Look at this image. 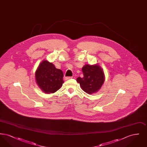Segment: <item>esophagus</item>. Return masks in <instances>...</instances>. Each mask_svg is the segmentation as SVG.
<instances>
[{"instance_id":"obj_1","label":"esophagus","mask_w":147,"mask_h":147,"mask_svg":"<svg viewBox=\"0 0 147 147\" xmlns=\"http://www.w3.org/2000/svg\"><path fill=\"white\" fill-rule=\"evenodd\" d=\"M72 78H73L72 77H65V80H69V79H71Z\"/></svg>"}]
</instances>
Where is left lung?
<instances>
[{
    "label": "left lung",
    "mask_w": 147,
    "mask_h": 147,
    "mask_svg": "<svg viewBox=\"0 0 147 147\" xmlns=\"http://www.w3.org/2000/svg\"><path fill=\"white\" fill-rule=\"evenodd\" d=\"M83 77L77 78L82 90L89 94L96 92L101 88L105 81L102 69L98 64H86L82 68Z\"/></svg>",
    "instance_id": "obj_1"
}]
</instances>
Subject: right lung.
<instances>
[{
	"instance_id": "1",
	"label": "right lung",
	"mask_w": 147,
	"mask_h": 147,
	"mask_svg": "<svg viewBox=\"0 0 147 147\" xmlns=\"http://www.w3.org/2000/svg\"><path fill=\"white\" fill-rule=\"evenodd\" d=\"M63 71L46 60L40 64L35 72L36 82L42 91L47 94L54 93L64 83Z\"/></svg>"
}]
</instances>
